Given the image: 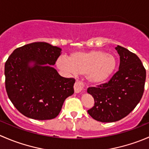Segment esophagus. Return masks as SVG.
Returning <instances> with one entry per match:
<instances>
[{
	"label": "esophagus",
	"mask_w": 149,
	"mask_h": 149,
	"mask_svg": "<svg viewBox=\"0 0 149 149\" xmlns=\"http://www.w3.org/2000/svg\"><path fill=\"white\" fill-rule=\"evenodd\" d=\"M84 88V84L80 81H76L74 84V91L75 93H80L81 92Z\"/></svg>",
	"instance_id": "esophagus-1"
}]
</instances>
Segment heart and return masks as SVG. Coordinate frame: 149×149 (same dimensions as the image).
<instances>
[{
  "mask_svg": "<svg viewBox=\"0 0 149 149\" xmlns=\"http://www.w3.org/2000/svg\"><path fill=\"white\" fill-rule=\"evenodd\" d=\"M57 67L68 73L86 74L90 84L100 85L107 81L118 67V60L112 54L102 50L77 52L71 54L68 59L60 57Z\"/></svg>",
  "mask_w": 149,
  "mask_h": 149,
  "instance_id": "obj_1",
  "label": "heart"
}]
</instances>
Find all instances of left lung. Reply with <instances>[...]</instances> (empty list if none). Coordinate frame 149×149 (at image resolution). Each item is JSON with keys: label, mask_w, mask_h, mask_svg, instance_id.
<instances>
[{"label": "left lung", "mask_w": 149, "mask_h": 149, "mask_svg": "<svg viewBox=\"0 0 149 149\" xmlns=\"http://www.w3.org/2000/svg\"><path fill=\"white\" fill-rule=\"evenodd\" d=\"M115 49L120 60L118 71L107 83L87 89L94 100V106L88 113L102 123H113L127 116L144 91L146 73L141 60L123 47L118 45Z\"/></svg>", "instance_id": "8db88e82"}]
</instances>
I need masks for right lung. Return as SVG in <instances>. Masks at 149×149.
Returning a JSON list of instances; mask_svg holds the SVG:
<instances>
[{
  "instance_id": "add662e5",
  "label": "right lung",
  "mask_w": 149,
  "mask_h": 149,
  "mask_svg": "<svg viewBox=\"0 0 149 149\" xmlns=\"http://www.w3.org/2000/svg\"><path fill=\"white\" fill-rule=\"evenodd\" d=\"M62 49L46 42L16 48L5 64L6 89L15 107L39 120L59 115L64 101L74 93V79L59 75L52 67Z\"/></svg>"
}]
</instances>
